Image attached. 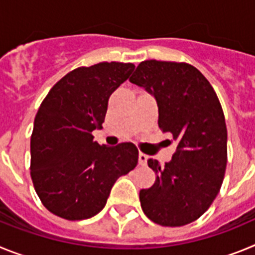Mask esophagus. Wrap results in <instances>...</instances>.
<instances>
[{
  "mask_svg": "<svg viewBox=\"0 0 255 255\" xmlns=\"http://www.w3.org/2000/svg\"><path fill=\"white\" fill-rule=\"evenodd\" d=\"M148 158H149V157H148L147 154H145V153H139V163L141 164V166H144V164H147V161H148Z\"/></svg>",
  "mask_w": 255,
  "mask_h": 255,
  "instance_id": "esophagus-1",
  "label": "esophagus"
}]
</instances>
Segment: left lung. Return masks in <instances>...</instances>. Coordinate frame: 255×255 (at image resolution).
<instances>
[{
    "instance_id": "8db88e82",
    "label": "left lung",
    "mask_w": 255,
    "mask_h": 255,
    "mask_svg": "<svg viewBox=\"0 0 255 255\" xmlns=\"http://www.w3.org/2000/svg\"><path fill=\"white\" fill-rule=\"evenodd\" d=\"M130 83L158 106V126L177 141L172 159H148L154 185L139 193L141 209L161 226L198 220L217 197L227 163V129L217 94L199 70L184 62L143 61Z\"/></svg>"
}]
</instances>
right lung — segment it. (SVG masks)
Here are the masks:
<instances>
[{"label":"right lung","mask_w":255,"mask_h":255,"mask_svg":"<svg viewBox=\"0 0 255 255\" xmlns=\"http://www.w3.org/2000/svg\"><path fill=\"white\" fill-rule=\"evenodd\" d=\"M132 64L101 62L78 67L53 85L34 119L30 176L43 206L65 220L100 213L116 180L138 164L132 143L100 145L108 98L129 79Z\"/></svg>","instance_id":"add662e5"}]
</instances>
